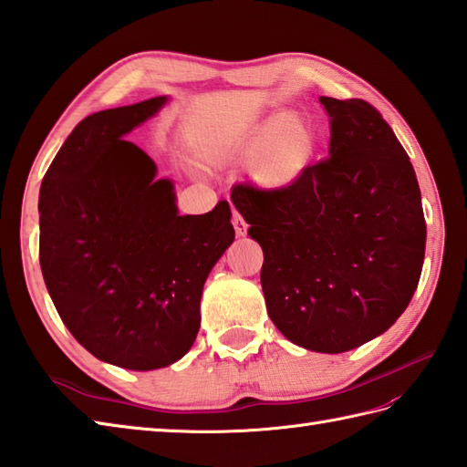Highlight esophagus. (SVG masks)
Wrapping results in <instances>:
<instances>
[{
    "instance_id": "esophagus-1",
    "label": "esophagus",
    "mask_w": 467,
    "mask_h": 467,
    "mask_svg": "<svg viewBox=\"0 0 467 467\" xmlns=\"http://www.w3.org/2000/svg\"><path fill=\"white\" fill-rule=\"evenodd\" d=\"M232 223H234V230H235L237 235H245V234H247V223H245V220H244V215H242L240 212H237V210H234Z\"/></svg>"
}]
</instances>
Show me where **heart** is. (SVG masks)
<instances>
[{"label":"heart","instance_id":"obj_1","mask_svg":"<svg viewBox=\"0 0 467 467\" xmlns=\"http://www.w3.org/2000/svg\"><path fill=\"white\" fill-rule=\"evenodd\" d=\"M316 138L297 116H282L264 123L237 150V158L255 161V178L269 188L292 183L312 160Z\"/></svg>","mask_w":467,"mask_h":467}]
</instances>
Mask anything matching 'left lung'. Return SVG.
I'll list each match as a JSON object with an SVG mask.
<instances>
[{
	"label": "left lung",
	"instance_id": "8db88e82",
	"mask_svg": "<svg viewBox=\"0 0 467 467\" xmlns=\"http://www.w3.org/2000/svg\"><path fill=\"white\" fill-rule=\"evenodd\" d=\"M329 155L284 188L232 190L262 245L267 314L294 341L341 354L396 324L416 292L426 220L410 155L364 99L319 98Z\"/></svg>",
	"mask_w": 467,
	"mask_h": 467
}]
</instances>
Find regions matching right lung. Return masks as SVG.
<instances>
[{"label":"right lung","mask_w":467,"mask_h":467,"mask_svg":"<svg viewBox=\"0 0 467 467\" xmlns=\"http://www.w3.org/2000/svg\"><path fill=\"white\" fill-rule=\"evenodd\" d=\"M163 103L81 119L39 190V265L61 321L98 359L138 371L188 354L205 277L235 237L230 203L180 215L171 182L123 140Z\"/></svg>","instance_id":"obj_1"}]
</instances>
